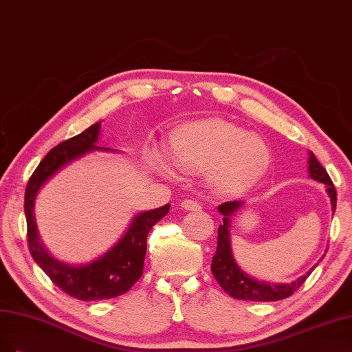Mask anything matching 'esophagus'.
<instances>
[{
	"label": "esophagus",
	"instance_id": "1",
	"mask_svg": "<svg viewBox=\"0 0 352 352\" xmlns=\"http://www.w3.org/2000/svg\"><path fill=\"white\" fill-rule=\"evenodd\" d=\"M181 208L186 209V210H200L201 209L200 203H197L195 200H190V199H186V200L181 201Z\"/></svg>",
	"mask_w": 352,
	"mask_h": 352
}]
</instances>
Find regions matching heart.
I'll return each instance as SVG.
<instances>
[{
    "label": "heart",
    "instance_id": "1",
    "mask_svg": "<svg viewBox=\"0 0 352 352\" xmlns=\"http://www.w3.org/2000/svg\"><path fill=\"white\" fill-rule=\"evenodd\" d=\"M169 156L184 174H206L221 192H241L262 178L270 162L269 146L257 134L225 120L187 124L171 138ZM165 174H171L162 166Z\"/></svg>",
    "mask_w": 352,
    "mask_h": 352
}]
</instances>
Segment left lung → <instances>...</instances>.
I'll list each match as a JSON object with an SVG mask.
<instances>
[{
  "instance_id": "8db88e82",
  "label": "left lung",
  "mask_w": 352,
  "mask_h": 352,
  "mask_svg": "<svg viewBox=\"0 0 352 352\" xmlns=\"http://www.w3.org/2000/svg\"><path fill=\"white\" fill-rule=\"evenodd\" d=\"M309 173L310 177L319 183L326 184V191L329 197H331L332 210L336 209V190L332 183L331 177L327 175L326 169L320 165V162L316 160V156L310 152L309 157ZM244 203L241 200H232L225 201L218 206L219 213L222 214L223 223L219 225L218 228V247L217 253L212 258V274L214 279L218 280L222 289L230 294L232 298L236 300H245V301H278L283 300L296 292L304 280L309 278L311 274L310 269L307 274L300 276L291 283H269L263 280H257L252 276H248L245 272H243L238 265L235 263V258L231 250V238H230V217L241 209Z\"/></svg>"
}]
</instances>
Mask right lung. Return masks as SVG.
I'll list each match as a JSON object with an SVG mask.
<instances>
[{"instance_id":"obj_1","label":"right lung","mask_w":352,"mask_h":352,"mask_svg":"<svg viewBox=\"0 0 352 352\" xmlns=\"http://www.w3.org/2000/svg\"><path fill=\"white\" fill-rule=\"evenodd\" d=\"M100 122L94 124L83 133L64 140L48 152L35 173L32 174L25 192V214L28 222V245L33 260L50 279L69 296L82 301L109 300L126 294L143 274L146 256V238L152 226L160 222L171 205L138 213L121 240L104 256L90 263L73 266L54 258L39 241L35 222V200L41 187L60 169L83 155L94 151H108L96 142Z\"/></svg>"}]
</instances>
